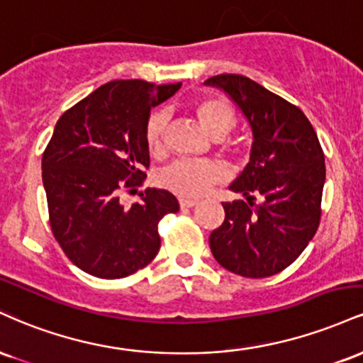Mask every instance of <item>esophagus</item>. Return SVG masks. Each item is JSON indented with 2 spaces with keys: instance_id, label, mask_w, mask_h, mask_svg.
<instances>
[{
  "instance_id": "esophagus-1",
  "label": "esophagus",
  "mask_w": 363,
  "mask_h": 363,
  "mask_svg": "<svg viewBox=\"0 0 363 363\" xmlns=\"http://www.w3.org/2000/svg\"><path fill=\"white\" fill-rule=\"evenodd\" d=\"M199 203V200H194V199H185L182 197L180 199V207L182 208H190V207H195Z\"/></svg>"
}]
</instances>
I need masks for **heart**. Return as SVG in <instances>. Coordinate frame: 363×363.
I'll return each instance as SVG.
<instances>
[{
  "mask_svg": "<svg viewBox=\"0 0 363 363\" xmlns=\"http://www.w3.org/2000/svg\"><path fill=\"white\" fill-rule=\"evenodd\" d=\"M200 123L212 138H223L236 123L233 106L219 96L202 98L195 104ZM169 115L156 110L146 125V143L152 155H163ZM224 166L214 160H177L160 174L161 186L183 197H200L217 182L223 180Z\"/></svg>",
  "mask_w": 363,
  "mask_h": 363,
  "instance_id": "obj_1",
  "label": "heart"
}]
</instances>
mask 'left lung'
Segmentation results:
<instances>
[{
	"label": "left lung",
	"mask_w": 363,
	"mask_h": 363,
	"mask_svg": "<svg viewBox=\"0 0 363 363\" xmlns=\"http://www.w3.org/2000/svg\"><path fill=\"white\" fill-rule=\"evenodd\" d=\"M203 84L223 89L253 134L248 164L229 185L246 200L223 203L225 219L208 245L225 270L265 279L296 262L318 231L325 155L308 117L253 79L219 74Z\"/></svg>",
	"instance_id": "8db88e82"
}]
</instances>
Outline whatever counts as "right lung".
<instances>
[{
	"label": "right lung",
	"instance_id": "right-lung-1",
	"mask_svg": "<svg viewBox=\"0 0 363 363\" xmlns=\"http://www.w3.org/2000/svg\"><path fill=\"white\" fill-rule=\"evenodd\" d=\"M182 86L117 79L62 113L42 156L54 238L66 257L98 279H122L160 251L157 223L178 212L168 190L146 189L123 207L118 191L144 182L151 110Z\"/></svg>",
	"mask_w": 363,
	"mask_h": 363
}]
</instances>
